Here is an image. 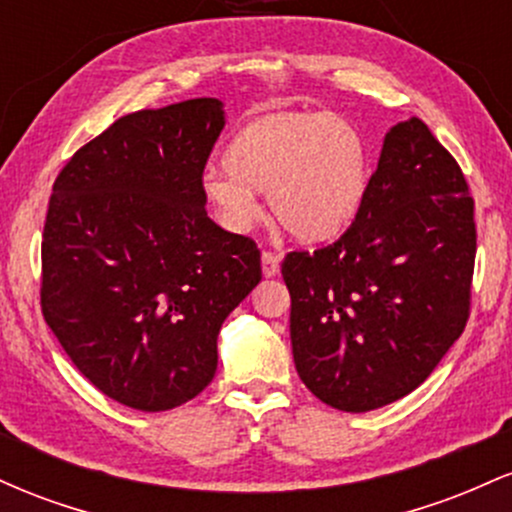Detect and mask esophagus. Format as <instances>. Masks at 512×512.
<instances>
[{
  "label": "esophagus",
  "instance_id": "1",
  "mask_svg": "<svg viewBox=\"0 0 512 512\" xmlns=\"http://www.w3.org/2000/svg\"><path fill=\"white\" fill-rule=\"evenodd\" d=\"M279 262H281V257L276 255V252L264 250L262 252V274L264 276H276V274H279Z\"/></svg>",
  "mask_w": 512,
  "mask_h": 512
}]
</instances>
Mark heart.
I'll use <instances>...</instances> for the list:
<instances>
[{
  "label": "heart",
  "mask_w": 512,
  "mask_h": 512,
  "mask_svg": "<svg viewBox=\"0 0 512 512\" xmlns=\"http://www.w3.org/2000/svg\"><path fill=\"white\" fill-rule=\"evenodd\" d=\"M226 170L202 175V195L231 231L260 219L255 190L276 221L303 243H325L351 226L370 185V156L356 125L337 115L276 110L252 117L228 144Z\"/></svg>",
  "instance_id": "obj_1"
}]
</instances>
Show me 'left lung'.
Masks as SVG:
<instances>
[{"label": "left lung", "instance_id": "obj_1", "mask_svg": "<svg viewBox=\"0 0 512 512\" xmlns=\"http://www.w3.org/2000/svg\"><path fill=\"white\" fill-rule=\"evenodd\" d=\"M474 257L462 168L419 117L399 122L351 226L281 262L305 387L354 414L416 390L464 332Z\"/></svg>", "mask_w": 512, "mask_h": 512}]
</instances>
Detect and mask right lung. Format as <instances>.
Here are the masks:
<instances>
[{
    "label": "right lung",
    "mask_w": 512,
    "mask_h": 512,
    "mask_svg": "<svg viewBox=\"0 0 512 512\" xmlns=\"http://www.w3.org/2000/svg\"><path fill=\"white\" fill-rule=\"evenodd\" d=\"M221 101L129 113L60 170L43 231L40 308L72 363L139 411L197 397L216 337L260 284L255 240L207 216L202 175Z\"/></svg>",
    "instance_id": "obj_1"
}]
</instances>
